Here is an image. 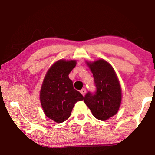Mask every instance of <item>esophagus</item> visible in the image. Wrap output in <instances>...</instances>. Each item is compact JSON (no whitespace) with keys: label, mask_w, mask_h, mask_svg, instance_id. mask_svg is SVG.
<instances>
[{"label":"esophagus","mask_w":155,"mask_h":155,"mask_svg":"<svg viewBox=\"0 0 155 155\" xmlns=\"http://www.w3.org/2000/svg\"><path fill=\"white\" fill-rule=\"evenodd\" d=\"M81 93L82 94V95H83V96H84V95L86 94V89L85 88H82V89L81 90Z\"/></svg>","instance_id":"esophagus-1"}]
</instances>
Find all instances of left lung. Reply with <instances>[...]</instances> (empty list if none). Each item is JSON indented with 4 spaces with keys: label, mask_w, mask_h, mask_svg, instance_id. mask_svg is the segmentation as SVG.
I'll list each match as a JSON object with an SVG mask.
<instances>
[{
    "label": "left lung",
    "mask_w": 155,
    "mask_h": 155,
    "mask_svg": "<svg viewBox=\"0 0 155 155\" xmlns=\"http://www.w3.org/2000/svg\"><path fill=\"white\" fill-rule=\"evenodd\" d=\"M87 64L94 78L96 91H88L84 101L96 118L106 120L115 115L121 103V88L113 67L99 59Z\"/></svg>",
    "instance_id": "8db88e82"
}]
</instances>
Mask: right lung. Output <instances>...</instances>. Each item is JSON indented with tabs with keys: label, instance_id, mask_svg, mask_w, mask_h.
Wrapping results in <instances>:
<instances>
[{
	"label": "right lung",
	"instance_id": "right-lung-1",
	"mask_svg": "<svg viewBox=\"0 0 155 155\" xmlns=\"http://www.w3.org/2000/svg\"><path fill=\"white\" fill-rule=\"evenodd\" d=\"M75 61L59 60L48 70L40 91L41 105L45 114L57 123L69 118L74 104L84 96L74 89L69 74L76 66Z\"/></svg>",
	"mask_w": 155,
	"mask_h": 155
}]
</instances>
